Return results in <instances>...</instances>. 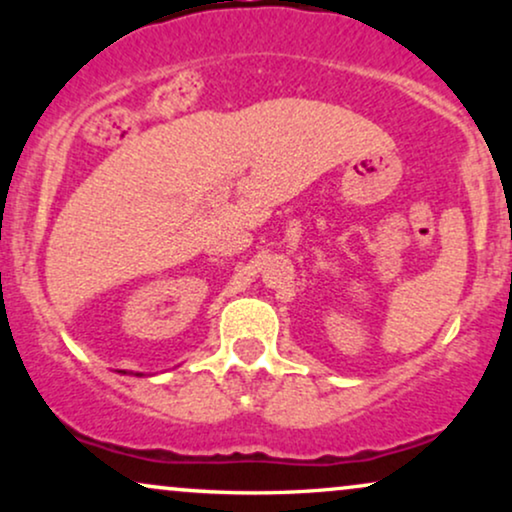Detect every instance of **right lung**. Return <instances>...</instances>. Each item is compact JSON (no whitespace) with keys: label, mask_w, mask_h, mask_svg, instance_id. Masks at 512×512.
I'll use <instances>...</instances> for the list:
<instances>
[{"label":"right lung","mask_w":512,"mask_h":512,"mask_svg":"<svg viewBox=\"0 0 512 512\" xmlns=\"http://www.w3.org/2000/svg\"><path fill=\"white\" fill-rule=\"evenodd\" d=\"M120 373H125V370H120ZM137 375H144V373H137Z\"/></svg>","instance_id":"right-lung-1"}]
</instances>
